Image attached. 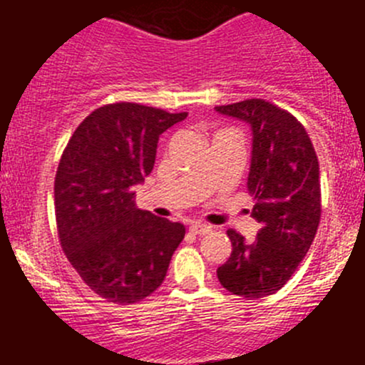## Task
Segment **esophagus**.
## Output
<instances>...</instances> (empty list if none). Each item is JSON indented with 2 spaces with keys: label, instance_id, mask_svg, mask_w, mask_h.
I'll return each mask as SVG.
<instances>
[{
  "label": "esophagus",
  "instance_id": "obj_1",
  "mask_svg": "<svg viewBox=\"0 0 365 365\" xmlns=\"http://www.w3.org/2000/svg\"><path fill=\"white\" fill-rule=\"evenodd\" d=\"M189 231L194 235H206L212 231V227L206 226V224H201V222H192L189 226Z\"/></svg>",
  "mask_w": 365,
  "mask_h": 365
}]
</instances>
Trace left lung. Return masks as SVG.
Listing matches in <instances>:
<instances>
[{"label":"left lung","instance_id":"8db88e82","mask_svg":"<svg viewBox=\"0 0 365 365\" xmlns=\"http://www.w3.org/2000/svg\"><path fill=\"white\" fill-rule=\"evenodd\" d=\"M215 111L251 125L247 189L259 222L252 242L227 230L233 251L217 277L233 295L263 298L289 281L314 240L322 217L318 157L304 125L270 102L249 98Z\"/></svg>","mask_w":365,"mask_h":365}]
</instances>
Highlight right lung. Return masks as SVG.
<instances>
[{
	"mask_svg": "<svg viewBox=\"0 0 365 365\" xmlns=\"http://www.w3.org/2000/svg\"><path fill=\"white\" fill-rule=\"evenodd\" d=\"M187 113L118 102L76 128L54 180L61 247L83 281L114 304L152 295L185 226L135 208L134 187L155 164L162 132Z\"/></svg>",
	"mask_w": 365,
	"mask_h": 365,
	"instance_id": "add662e5",
	"label": "right lung"
}]
</instances>
